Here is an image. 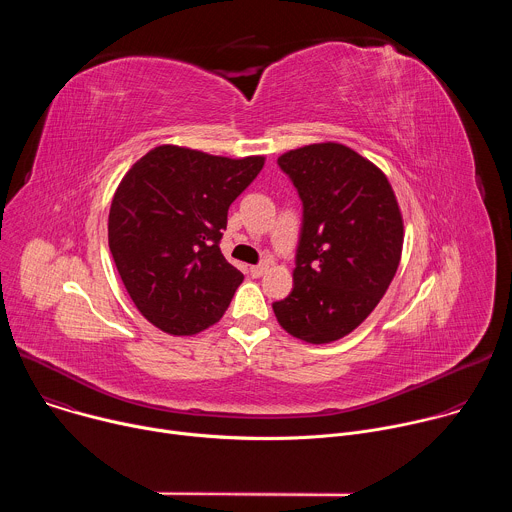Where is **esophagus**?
<instances>
[{"label": "esophagus", "instance_id": "1", "mask_svg": "<svg viewBox=\"0 0 512 512\" xmlns=\"http://www.w3.org/2000/svg\"><path fill=\"white\" fill-rule=\"evenodd\" d=\"M251 275L253 277H261L265 271H267V263H259V265H251Z\"/></svg>", "mask_w": 512, "mask_h": 512}]
</instances>
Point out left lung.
I'll list each match as a JSON object with an SVG mask.
<instances>
[{
	"label": "left lung",
	"instance_id": "1",
	"mask_svg": "<svg viewBox=\"0 0 512 512\" xmlns=\"http://www.w3.org/2000/svg\"><path fill=\"white\" fill-rule=\"evenodd\" d=\"M277 164L298 188L304 221L294 289L273 312L287 334L328 344L385 296L401 261L403 216L387 176L342 143L304 145Z\"/></svg>",
	"mask_w": 512,
	"mask_h": 512
}]
</instances>
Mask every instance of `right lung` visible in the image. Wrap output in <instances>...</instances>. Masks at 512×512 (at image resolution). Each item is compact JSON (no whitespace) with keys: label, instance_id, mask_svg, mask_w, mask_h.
Segmentation results:
<instances>
[{"label":"right lung","instance_id":"add662e5","mask_svg":"<svg viewBox=\"0 0 512 512\" xmlns=\"http://www.w3.org/2000/svg\"><path fill=\"white\" fill-rule=\"evenodd\" d=\"M263 156L223 158L158 145L123 176L109 210V249L141 316L192 336L227 312L243 273L221 253L229 206Z\"/></svg>","mask_w":512,"mask_h":512}]
</instances>
